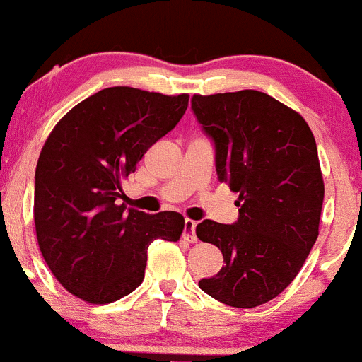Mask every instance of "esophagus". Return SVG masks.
Wrapping results in <instances>:
<instances>
[{"label":"esophagus","instance_id":"1","mask_svg":"<svg viewBox=\"0 0 362 362\" xmlns=\"http://www.w3.org/2000/svg\"><path fill=\"white\" fill-rule=\"evenodd\" d=\"M195 226H197V223H195L194 219H185L184 240H187V242H189V243L197 242V235H195Z\"/></svg>","mask_w":362,"mask_h":362}]
</instances>
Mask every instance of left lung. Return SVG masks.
Masks as SVG:
<instances>
[{
	"label": "left lung",
	"mask_w": 362,
	"mask_h": 362,
	"mask_svg": "<svg viewBox=\"0 0 362 362\" xmlns=\"http://www.w3.org/2000/svg\"><path fill=\"white\" fill-rule=\"evenodd\" d=\"M192 110L240 207L235 224L206 219L195 228L226 264L199 288L235 308L260 306L294 281L318 238L325 187L313 132L296 110L257 90L194 95Z\"/></svg>",
	"instance_id": "1"
}]
</instances>
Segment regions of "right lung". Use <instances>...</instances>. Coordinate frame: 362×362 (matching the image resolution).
Returning a JSON list of instances; mask_svg holds the SVG:
<instances>
[{
	"mask_svg": "<svg viewBox=\"0 0 362 362\" xmlns=\"http://www.w3.org/2000/svg\"><path fill=\"white\" fill-rule=\"evenodd\" d=\"M187 107V93L112 86L74 105L45 139L35 168L37 242L73 296L91 305L127 296L144 279L149 243L180 240L182 214H146L120 201L122 180Z\"/></svg>",
	"mask_w": 362,
	"mask_h": 362,
	"instance_id": "add662e5",
	"label": "right lung"
}]
</instances>
